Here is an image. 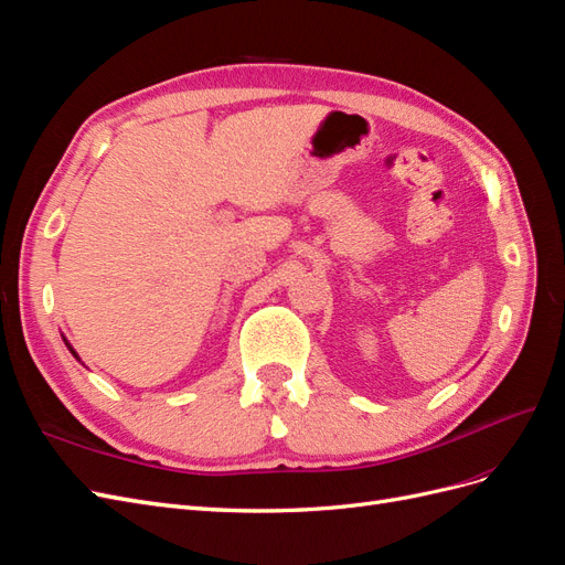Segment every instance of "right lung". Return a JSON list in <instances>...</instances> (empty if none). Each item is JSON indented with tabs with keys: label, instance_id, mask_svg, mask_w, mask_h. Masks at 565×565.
Here are the masks:
<instances>
[{
	"label": "right lung",
	"instance_id": "right-lung-1",
	"mask_svg": "<svg viewBox=\"0 0 565 565\" xmlns=\"http://www.w3.org/2000/svg\"><path fill=\"white\" fill-rule=\"evenodd\" d=\"M63 341H65V347H67V351H71V353H73V355L77 358V361H79V355H77V351H75V349H73L71 344H67V339H65V337H63Z\"/></svg>",
	"mask_w": 565,
	"mask_h": 565
}]
</instances>
